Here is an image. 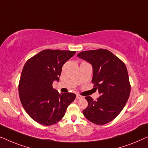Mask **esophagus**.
I'll return each mask as SVG.
<instances>
[{
  "mask_svg": "<svg viewBox=\"0 0 148 148\" xmlns=\"http://www.w3.org/2000/svg\"><path fill=\"white\" fill-rule=\"evenodd\" d=\"M82 96H80V95H76V99H82Z\"/></svg>",
  "mask_w": 148,
  "mask_h": 148,
  "instance_id": "obj_1",
  "label": "esophagus"
}]
</instances>
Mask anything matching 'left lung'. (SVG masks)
<instances>
[{"mask_svg":"<svg viewBox=\"0 0 148 148\" xmlns=\"http://www.w3.org/2000/svg\"><path fill=\"white\" fill-rule=\"evenodd\" d=\"M77 56L92 65V82L101 95L96 101L85 97L88 107L83 114L97 125L109 123L121 113L130 97L131 86L126 66L107 49L84 51Z\"/></svg>","mask_w":148,"mask_h":148,"instance_id":"1","label":"left lung"}]
</instances>
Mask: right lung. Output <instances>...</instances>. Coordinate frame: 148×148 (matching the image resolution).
Instances as JSON below:
<instances>
[{
  "label": "right lung",
  "instance_id": "right-lung-1",
  "mask_svg": "<svg viewBox=\"0 0 148 148\" xmlns=\"http://www.w3.org/2000/svg\"><path fill=\"white\" fill-rule=\"evenodd\" d=\"M76 51L45 49L27 60L21 75L18 93L24 109L35 121L51 125L60 121L76 95L53 88L62 66Z\"/></svg>",
  "mask_w": 148,
  "mask_h": 148
}]
</instances>
